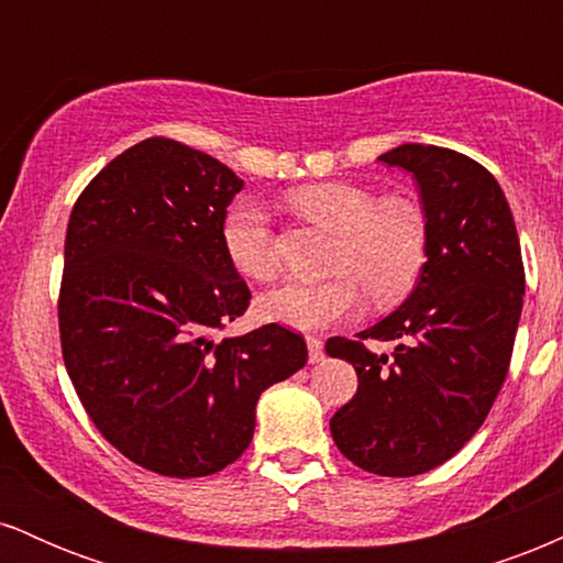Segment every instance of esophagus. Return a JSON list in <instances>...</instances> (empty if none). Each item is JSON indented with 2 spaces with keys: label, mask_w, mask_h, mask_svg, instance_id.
I'll list each match as a JSON object with an SVG mask.
<instances>
[{
  "label": "esophagus",
  "mask_w": 563,
  "mask_h": 563,
  "mask_svg": "<svg viewBox=\"0 0 563 563\" xmlns=\"http://www.w3.org/2000/svg\"><path fill=\"white\" fill-rule=\"evenodd\" d=\"M307 349H309V363H322L325 352H322V341L314 339V335H307Z\"/></svg>",
  "instance_id": "esophagus-1"
}]
</instances>
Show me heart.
<instances>
[{
	"instance_id": "heart-1",
	"label": "heart",
	"mask_w": 563,
	"mask_h": 563,
	"mask_svg": "<svg viewBox=\"0 0 563 563\" xmlns=\"http://www.w3.org/2000/svg\"><path fill=\"white\" fill-rule=\"evenodd\" d=\"M288 206L309 222L335 232L325 283L288 280L260 296V314L294 331H322L357 318L367 290L378 303L397 301L412 288L426 262V224L405 200H376L349 183H314L290 190ZM224 256L238 275L269 280L275 251L269 217L254 198L232 200L222 217Z\"/></svg>"
}]
</instances>
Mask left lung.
<instances>
[{"instance_id":"obj_1","label":"left lung","mask_w":563,"mask_h":563,"mask_svg":"<svg viewBox=\"0 0 563 563\" xmlns=\"http://www.w3.org/2000/svg\"><path fill=\"white\" fill-rule=\"evenodd\" d=\"M410 172L426 217V262L410 296L357 333L325 344L357 371L331 434L354 466L418 476L450 461L506 380L525 296L519 232L497 179L450 147L405 142L378 156ZM391 340V355L362 341Z\"/></svg>"}]
</instances>
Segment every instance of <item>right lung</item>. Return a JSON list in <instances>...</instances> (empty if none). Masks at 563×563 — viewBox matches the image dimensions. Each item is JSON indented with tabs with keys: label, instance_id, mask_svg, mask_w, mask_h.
<instances>
[{
	"label": "right lung",
	"instance_id": "1",
	"mask_svg": "<svg viewBox=\"0 0 563 563\" xmlns=\"http://www.w3.org/2000/svg\"><path fill=\"white\" fill-rule=\"evenodd\" d=\"M241 190L222 161L151 137L97 174L68 219V376L121 455L177 479L238 461L262 391L307 363L301 335L277 322L214 339L251 299L219 238Z\"/></svg>",
	"mask_w": 563,
	"mask_h": 563
}]
</instances>
